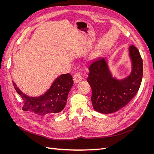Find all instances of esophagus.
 <instances>
[{
	"instance_id": "34e87169",
	"label": "esophagus",
	"mask_w": 154,
	"mask_h": 154,
	"mask_svg": "<svg viewBox=\"0 0 154 154\" xmlns=\"http://www.w3.org/2000/svg\"><path fill=\"white\" fill-rule=\"evenodd\" d=\"M82 76H81L80 73L76 72V73H75V74H74V76H73V80H74V83H78V82H80V81H82Z\"/></svg>"
}]
</instances>
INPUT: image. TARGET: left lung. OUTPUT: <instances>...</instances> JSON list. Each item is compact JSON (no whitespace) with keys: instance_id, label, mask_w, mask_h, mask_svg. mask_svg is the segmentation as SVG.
Listing matches in <instances>:
<instances>
[{"instance_id":"obj_1","label":"left lung","mask_w":154,"mask_h":154,"mask_svg":"<svg viewBox=\"0 0 154 154\" xmlns=\"http://www.w3.org/2000/svg\"><path fill=\"white\" fill-rule=\"evenodd\" d=\"M131 62L129 74L124 78L113 75L103 57L91 60L87 81L92 88L93 108L101 114H111L127 105L137 94L143 78V60L134 45L128 48Z\"/></svg>"}]
</instances>
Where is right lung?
<instances>
[{"label":"right lung","instance_id":"right-lung-1","mask_svg":"<svg viewBox=\"0 0 154 154\" xmlns=\"http://www.w3.org/2000/svg\"><path fill=\"white\" fill-rule=\"evenodd\" d=\"M13 85L24 101L23 110L37 116L57 114L62 111L66 105L69 92L73 85L70 74H63L55 79L44 94L39 96H29L21 91L16 83Z\"/></svg>","mask_w":154,"mask_h":154}]
</instances>
